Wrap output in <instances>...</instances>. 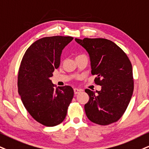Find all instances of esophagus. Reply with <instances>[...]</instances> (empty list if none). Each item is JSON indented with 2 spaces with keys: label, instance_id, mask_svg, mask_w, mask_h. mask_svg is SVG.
Instances as JSON below:
<instances>
[{
  "label": "esophagus",
  "instance_id": "1",
  "mask_svg": "<svg viewBox=\"0 0 149 149\" xmlns=\"http://www.w3.org/2000/svg\"><path fill=\"white\" fill-rule=\"evenodd\" d=\"M81 91H82L81 89H79V88H74V93L75 95L79 94V93Z\"/></svg>",
  "mask_w": 149,
  "mask_h": 149
}]
</instances>
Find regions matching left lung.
Instances as JSON below:
<instances>
[{
    "label": "left lung",
    "mask_w": 149,
    "mask_h": 149,
    "mask_svg": "<svg viewBox=\"0 0 149 149\" xmlns=\"http://www.w3.org/2000/svg\"><path fill=\"white\" fill-rule=\"evenodd\" d=\"M75 41L88 52L91 73L100 91L86 89L89 101L84 106L86 116L92 122L108 125L118 121L125 113L134 89L132 64L128 56L113 41L106 38Z\"/></svg>",
    "instance_id": "left-lung-1"
}]
</instances>
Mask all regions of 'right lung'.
<instances>
[{
    "mask_svg": "<svg viewBox=\"0 0 149 149\" xmlns=\"http://www.w3.org/2000/svg\"><path fill=\"white\" fill-rule=\"evenodd\" d=\"M71 36H47L33 43L23 55L18 74V91L22 102L36 122L54 126L65 119L74 96L70 86L56 88L50 77L60 65L62 49Z\"/></svg>",
    "mask_w": 149,
    "mask_h": 149,
    "instance_id": "obj_1",
    "label": "right lung"
}]
</instances>
